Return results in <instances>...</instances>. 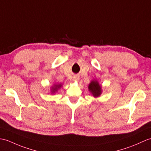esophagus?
Segmentation results:
<instances>
[{
    "mask_svg": "<svg viewBox=\"0 0 151 151\" xmlns=\"http://www.w3.org/2000/svg\"><path fill=\"white\" fill-rule=\"evenodd\" d=\"M79 79H80V78H79L78 76L76 75V76H74V77H73V80H74V81H75V82H78Z\"/></svg>",
    "mask_w": 151,
    "mask_h": 151,
    "instance_id": "1",
    "label": "esophagus"
}]
</instances>
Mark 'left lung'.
Returning a JSON list of instances; mask_svg holds the SVG:
<instances>
[{"instance_id": "obj_1", "label": "left lung", "mask_w": 151, "mask_h": 151, "mask_svg": "<svg viewBox=\"0 0 151 151\" xmlns=\"http://www.w3.org/2000/svg\"><path fill=\"white\" fill-rule=\"evenodd\" d=\"M88 89L93 96L95 98L99 97L101 94V87L96 80H93L91 82L88 86Z\"/></svg>"}]
</instances>
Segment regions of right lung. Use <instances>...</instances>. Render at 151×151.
Segmentation results:
<instances>
[{
  "label": "right lung",
  "mask_w": 151,
  "mask_h": 151,
  "mask_svg": "<svg viewBox=\"0 0 151 151\" xmlns=\"http://www.w3.org/2000/svg\"><path fill=\"white\" fill-rule=\"evenodd\" d=\"M62 87V85L61 84H55L53 87H52V89H51V93H55V92H57V91L60 88V87Z\"/></svg>",
  "instance_id": "add662e5"
}]
</instances>
